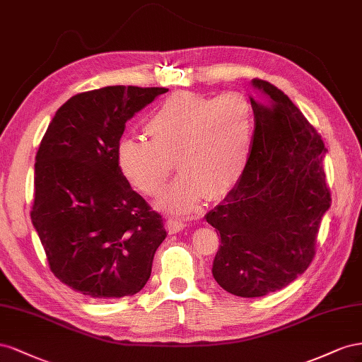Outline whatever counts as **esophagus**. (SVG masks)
Wrapping results in <instances>:
<instances>
[{
  "label": "esophagus",
  "mask_w": 362,
  "mask_h": 362,
  "mask_svg": "<svg viewBox=\"0 0 362 362\" xmlns=\"http://www.w3.org/2000/svg\"><path fill=\"white\" fill-rule=\"evenodd\" d=\"M185 227H187V223H185L182 218H175V216H168L167 218V229L171 233L179 232V230L185 229Z\"/></svg>",
  "instance_id": "1"
}]
</instances>
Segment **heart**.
Listing matches in <instances>:
<instances>
[{"mask_svg": "<svg viewBox=\"0 0 362 362\" xmlns=\"http://www.w3.org/2000/svg\"><path fill=\"white\" fill-rule=\"evenodd\" d=\"M150 141L124 138L118 165L126 179L147 195H158L174 170L182 171L160 204L191 212L206 195L218 197L240 182L249 163L255 113L240 92L200 95L179 92L165 100L146 124Z\"/></svg>", "mask_w": 362, "mask_h": 362, "instance_id": "heart-1", "label": "heart"}]
</instances>
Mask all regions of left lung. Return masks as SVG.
Here are the masks:
<instances>
[{
    "instance_id": "8db88e82",
    "label": "left lung",
    "mask_w": 362,
    "mask_h": 362,
    "mask_svg": "<svg viewBox=\"0 0 362 362\" xmlns=\"http://www.w3.org/2000/svg\"><path fill=\"white\" fill-rule=\"evenodd\" d=\"M252 83L273 105L250 98L255 136L249 163L226 202L206 214L221 240L212 276L240 297L282 290L308 270L320 223L332 203L322 136L281 89L261 78Z\"/></svg>"
}]
</instances>
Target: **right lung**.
<instances>
[{
  "label": "right lung",
  "mask_w": 362,
  "mask_h": 362,
  "mask_svg": "<svg viewBox=\"0 0 362 362\" xmlns=\"http://www.w3.org/2000/svg\"><path fill=\"white\" fill-rule=\"evenodd\" d=\"M165 92H81L56 112L40 141L30 216L51 273L85 297L139 293L167 236L162 215L132 189L117 156L126 122Z\"/></svg>",
  "instance_id": "obj_1"
}]
</instances>
